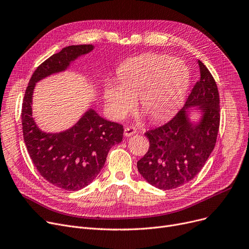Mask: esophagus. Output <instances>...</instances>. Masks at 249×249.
I'll list each match as a JSON object with an SVG mask.
<instances>
[{
	"instance_id": "esophagus-1",
	"label": "esophagus",
	"mask_w": 249,
	"mask_h": 249,
	"mask_svg": "<svg viewBox=\"0 0 249 249\" xmlns=\"http://www.w3.org/2000/svg\"><path fill=\"white\" fill-rule=\"evenodd\" d=\"M136 133V129L134 127H126L124 130V135L125 136H131Z\"/></svg>"
}]
</instances>
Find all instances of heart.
<instances>
[{
    "mask_svg": "<svg viewBox=\"0 0 249 249\" xmlns=\"http://www.w3.org/2000/svg\"><path fill=\"white\" fill-rule=\"evenodd\" d=\"M118 84L108 82L103 97L114 120H122L134 109L135 100L152 121L175 115L190 86V71L184 61L162 54H144L126 61L118 70Z\"/></svg>",
    "mask_w": 249,
    "mask_h": 249,
    "instance_id": "heart-1",
    "label": "heart"
}]
</instances>
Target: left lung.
<instances>
[{
	"label": "left lung",
	"instance_id": "obj_1",
	"mask_svg": "<svg viewBox=\"0 0 249 249\" xmlns=\"http://www.w3.org/2000/svg\"><path fill=\"white\" fill-rule=\"evenodd\" d=\"M200 81L185 107L166 124L144 135L149 149L137 161L139 174L153 187L172 190L197 176L212 153L220 124L219 93L211 72L199 60ZM197 118L193 119V115Z\"/></svg>",
	"mask_w": 249,
	"mask_h": 249
}]
</instances>
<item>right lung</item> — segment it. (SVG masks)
Here are the masks:
<instances>
[{
	"instance_id": "obj_1",
	"label": "right lung",
	"mask_w": 249,
	"mask_h": 249,
	"mask_svg": "<svg viewBox=\"0 0 249 249\" xmlns=\"http://www.w3.org/2000/svg\"><path fill=\"white\" fill-rule=\"evenodd\" d=\"M93 44L70 45L51 55L32 74L22 106V126L26 147L39 172L53 186L77 191L93 181L102 171L110 148L120 143L124 128L104 119L89 107L71 127L60 132H45L32 116L33 94L37 83L67 71Z\"/></svg>"
}]
</instances>
